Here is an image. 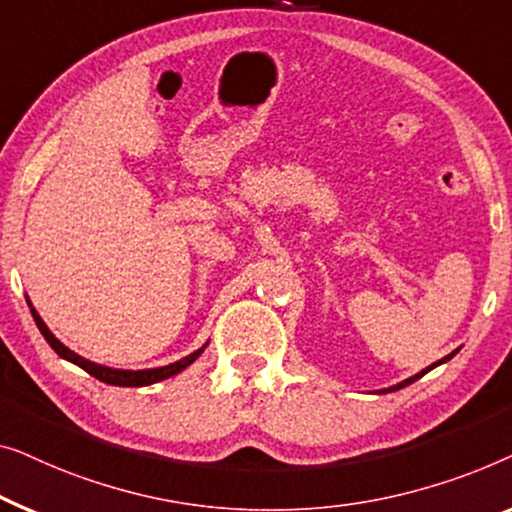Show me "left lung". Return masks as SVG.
Instances as JSON below:
<instances>
[{"label": "left lung", "instance_id": "8db88e82", "mask_svg": "<svg viewBox=\"0 0 512 512\" xmlns=\"http://www.w3.org/2000/svg\"><path fill=\"white\" fill-rule=\"evenodd\" d=\"M457 352H459V348H457L455 352H450V355H448V357L438 359V362H436V364H431V366H427V369H424V371H420V373H415V376H413V378H408V380H401V383H399V385H392V387H387V390H380V394H383V392H394V390H401V387H406V385H410V383H415V380H417V378H420V376H422V373H427L429 369H434V366H438V364H445V362H448V359H452V357H455V355H457Z\"/></svg>", "mask_w": 512, "mask_h": 512}]
</instances>
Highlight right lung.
I'll list each match as a JSON object with an SVG mask.
<instances>
[{"mask_svg":"<svg viewBox=\"0 0 512 512\" xmlns=\"http://www.w3.org/2000/svg\"><path fill=\"white\" fill-rule=\"evenodd\" d=\"M27 304H30L32 318H34V322H37V327H39V331L43 334V338H46V341H48L50 348H53V350L57 352V355H60L62 359H67V362L76 364V366H81L83 371H88L90 376H95L97 380H102V383H106V385H118V387H143V385L160 383V380L176 376V373H181L183 369H187V366H190V364L194 362V359H197V357L201 355V352H204L206 345H208V343H206V345H201L199 350L190 352V355L183 357V359H178V362H174V364H167V366H157V369H143V371L111 369V366H104V364L90 362V359H85V357H81V355H76L74 350H69L67 345L57 341L53 331H50V329L46 327V322L41 320V315L37 313V308L32 306L30 297H27Z\"/></svg>","mask_w":512,"mask_h":512,"instance_id":"add662e5","label":"right lung"}]
</instances>
